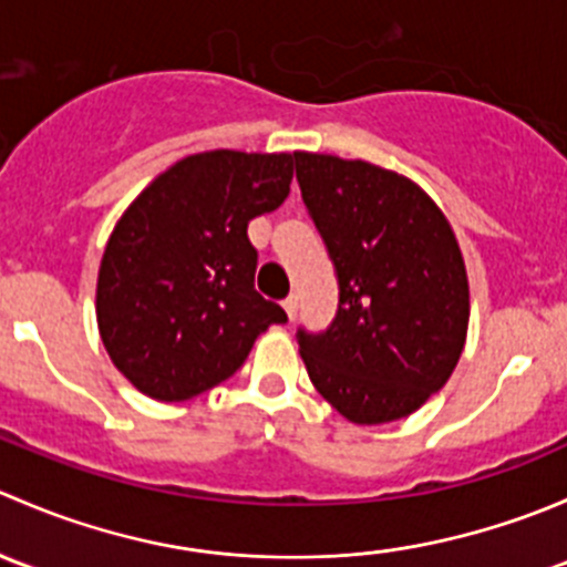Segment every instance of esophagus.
Listing matches in <instances>:
<instances>
[{
    "label": "esophagus",
    "instance_id": "1",
    "mask_svg": "<svg viewBox=\"0 0 567 567\" xmlns=\"http://www.w3.org/2000/svg\"><path fill=\"white\" fill-rule=\"evenodd\" d=\"M282 307L290 318H296V312H299V293H290L288 299L282 301Z\"/></svg>",
    "mask_w": 567,
    "mask_h": 567
}]
</instances>
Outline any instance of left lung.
<instances>
[{"mask_svg": "<svg viewBox=\"0 0 567 567\" xmlns=\"http://www.w3.org/2000/svg\"><path fill=\"white\" fill-rule=\"evenodd\" d=\"M293 158L340 290L323 331H296L310 381L357 425L409 416L447 384L466 340L453 227L409 177L318 153Z\"/></svg>", "mask_w": 567, "mask_h": 567, "instance_id": "8db88e82", "label": "left lung"}]
</instances>
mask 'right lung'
Listing matches in <instances>:
<instances>
[{
	"label": "right lung",
	"mask_w": 567,
	"mask_h": 567,
	"mask_svg": "<svg viewBox=\"0 0 567 567\" xmlns=\"http://www.w3.org/2000/svg\"><path fill=\"white\" fill-rule=\"evenodd\" d=\"M290 181V153H197L158 175L117 221L95 310L114 368L147 398L208 392L241 368L260 331L288 323L255 290L247 227L285 203Z\"/></svg>",
	"instance_id": "obj_1"
}]
</instances>
